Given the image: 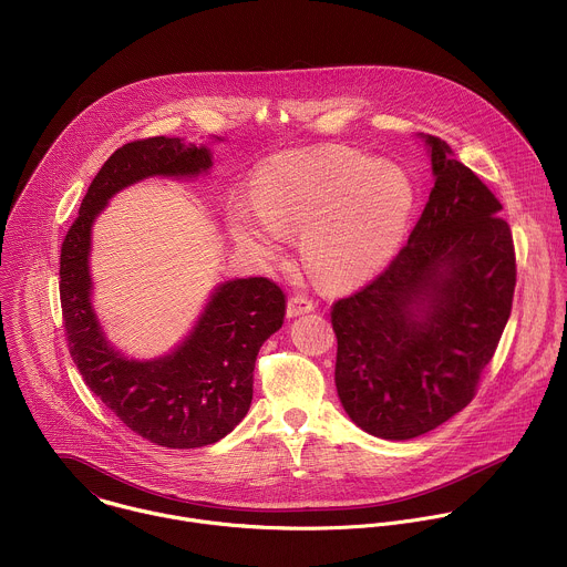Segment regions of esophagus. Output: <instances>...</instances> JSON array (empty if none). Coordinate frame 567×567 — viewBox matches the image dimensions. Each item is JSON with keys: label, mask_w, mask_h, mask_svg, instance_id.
I'll list each match as a JSON object with an SVG mask.
<instances>
[{"label": "esophagus", "mask_w": 567, "mask_h": 567, "mask_svg": "<svg viewBox=\"0 0 567 567\" xmlns=\"http://www.w3.org/2000/svg\"><path fill=\"white\" fill-rule=\"evenodd\" d=\"M316 309V305H313V300H309L307 296H293V298H289V302H287V316L289 318H298V316H305V313H311Z\"/></svg>", "instance_id": "1"}]
</instances>
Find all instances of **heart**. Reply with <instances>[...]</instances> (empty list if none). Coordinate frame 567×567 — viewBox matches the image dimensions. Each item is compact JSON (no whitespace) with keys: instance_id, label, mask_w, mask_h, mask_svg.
Returning a JSON list of instances; mask_svg holds the SVG:
<instances>
[{"instance_id":"heart-1","label":"heart","mask_w":567,"mask_h":567,"mask_svg":"<svg viewBox=\"0 0 567 567\" xmlns=\"http://www.w3.org/2000/svg\"><path fill=\"white\" fill-rule=\"evenodd\" d=\"M251 199L229 213L234 238L269 258L280 234H302L307 267L329 285L374 276L396 251L414 206L410 177L394 164L346 148H305L271 157Z\"/></svg>"}]
</instances>
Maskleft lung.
Returning <instances> with one entry per match:
<instances>
[{"instance_id":"8db88e82","label":"left lung","mask_w":567,"mask_h":567,"mask_svg":"<svg viewBox=\"0 0 567 567\" xmlns=\"http://www.w3.org/2000/svg\"><path fill=\"white\" fill-rule=\"evenodd\" d=\"M423 137L436 182L408 245L331 311L341 405L388 441L427 434L473 401L517 282L502 204L445 140Z\"/></svg>"}]
</instances>
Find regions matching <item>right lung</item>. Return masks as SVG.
Returning <instances> with one entry per match:
<instances>
[{
    "label": "right lung",
    "instance_id": "add662e5",
    "mask_svg": "<svg viewBox=\"0 0 567 567\" xmlns=\"http://www.w3.org/2000/svg\"><path fill=\"white\" fill-rule=\"evenodd\" d=\"M210 166L206 146L179 137L157 135L120 146L94 177L61 245L63 327L83 381L131 432L171 450L213 445L243 421L256 354L285 320V293L269 278L226 282L173 354L128 361L105 341L92 311L90 236L94 217L124 186L151 175H199Z\"/></svg>",
    "mask_w": 567,
    "mask_h": 567
}]
</instances>
